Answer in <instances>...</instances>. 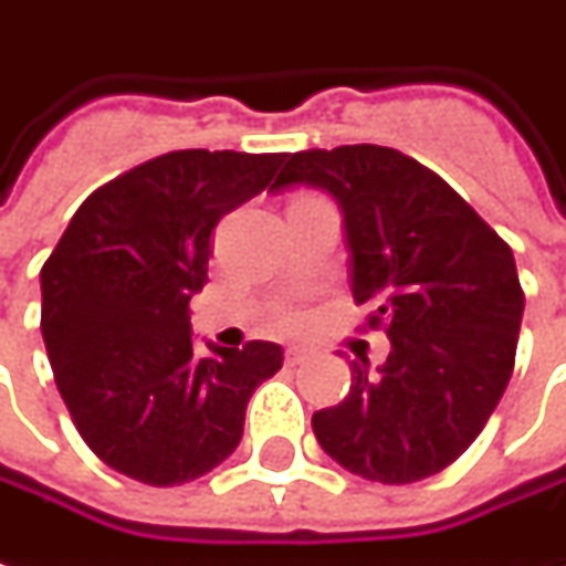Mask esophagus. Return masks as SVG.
<instances>
[{"mask_svg":"<svg viewBox=\"0 0 566 566\" xmlns=\"http://www.w3.org/2000/svg\"><path fill=\"white\" fill-rule=\"evenodd\" d=\"M303 361H306V352H303V349H287V352H284V365H287V367L303 365Z\"/></svg>","mask_w":566,"mask_h":566,"instance_id":"34e87169","label":"esophagus"}]
</instances>
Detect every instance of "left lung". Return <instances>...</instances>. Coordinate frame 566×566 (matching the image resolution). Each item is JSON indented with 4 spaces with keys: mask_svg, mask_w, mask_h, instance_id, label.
<instances>
[{
    "mask_svg": "<svg viewBox=\"0 0 566 566\" xmlns=\"http://www.w3.org/2000/svg\"><path fill=\"white\" fill-rule=\"evenodd\" d=\"M312 187L337 201L358 306L392 343L349 395L312 413L322 450L352 475L410 484L475 441L515 367L524 291L512 248L460 192L398 149L374 144L284 156L270 192Z\"/></svg>",
    "mask_w": 566,
    "mask_h": 566,
    "instance_id": "1",
    "label": "left lung"
}]
</instances>
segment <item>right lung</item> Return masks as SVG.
<instances>
[{
	"mask_svg": "<svg viewBox=\"0 0 566 566\" xmlns=\"http://www.w3.org/2000/svg\"><path fill=\"white\" fill-rule=\"evenodd\" d=\"M282 153L177 149L94 189L42 266V339L78 434L122 475L196 481L239 448L279 343L192 349L220 217L260 196Z\"/></svg>",
	"mask_w": 566,
	"mask_h": 566,
	"instance_id": "obj_1",
	"label": "right lung"
}]
</instances>
